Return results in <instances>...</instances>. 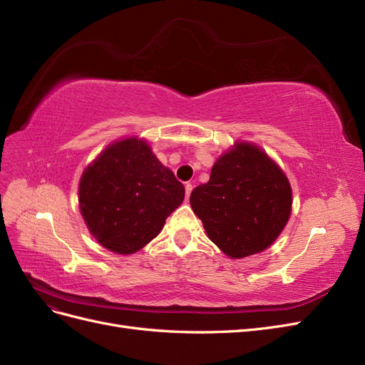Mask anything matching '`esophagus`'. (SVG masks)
Instances as JSON below:
<instances>
[{
  "label": "esophagus",
  "mask_w": 365,
  "mask_h": 365,
  "mask_svg": "<svg viewBox=\"0 0 365 365\" xmlns=\"http://www.w3.org/2000/svg\"><path fill=\"white\" fill-rule=\"evenodd\" d=\"M191 191H192V183H185V194H186V200L190 198V195H191Z\"/></svg>",
  "instance_id": "1"
}]
</instances>
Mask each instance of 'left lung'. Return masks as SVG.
<instances>
[{"label": "left lung", "instance_id": "8db88e82", "mask_svg": "<svg viewBox=\"0 0 365 365\" xmlns=\"http://www.w3.org/2000/svg\"><path fill=\"white\" fill-rule=\"evenodd\" d=\"M207 237L232 259L272 245L291 215V185L257 145L237 143L220 156L207 183L190 197Z\"/></svg>", "mask_w": 365, "mask_h": 365}]
</instances>
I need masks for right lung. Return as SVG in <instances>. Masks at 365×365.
Segmentation results:
<instances>
[{
	"label": "right lung",
	"mask_w": 365,
	"mask_h": 365,
	"mask_svg": "<svg viewBox=\"0 0 365 365\" xmlns=\"http://www.w3.org/2000/svg\"><path fill=\"white\" fill-rule=\"evenodd\" d=\"M183 198V185L138 138L110 144L78 185L80 212L89 232L118 255H132L156 238Z\"/></svg>",
	"instance_id": "1"
}]
</instances>
